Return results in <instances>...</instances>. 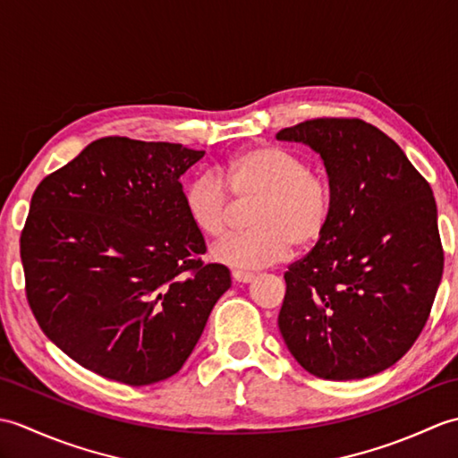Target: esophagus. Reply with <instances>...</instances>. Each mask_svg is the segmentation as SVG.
<instances>
[{
    "label": "esophagus",
    "instance_id": "esophagus-1",
    "mask_svg": "<svg viewBox=\"0 0 458 458\" xmlns=\"http://www.w3.org/2000/svg\"><path fill=\"white\" fill-rule=\"evenodd\" d=\"M232 277H234V281H238V284H251V281L256 279V276L248 274V271H234Z\"/></svg>",
    "mask_w": 458,
    "mask_h": 458
}]
</instances>
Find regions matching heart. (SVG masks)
<instances>
[{"instance_id":"obj_1","label":"heart","mask_w":458,"mask_h":458,"mask_svg":"<svg viewBox=\"0 0 458 458\" xmlns=\"http://www.w3.org/2000/svg\"><path fill=\"white\" fill-rule=\"evenodd\" d=\"M230 196L240 207L256 202L250 216L254 232L212 250L214 259L236 269L274 266L293 246H317L333 218L335 199L327 174L277 145L240 151L218 171V179L200 174L184 189V210L199 234L222 240L234 230L236 207Z\"/></svg>"}]
</instances>
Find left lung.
Returning a JSON list of instances; mask_svg holds the SVG:
<instances>
[{
  "instance_id": "8db88e82",
  "label": "left lung",
  "mask_w": 458,
  "mask_h": 458,
  "mask_svg": "<svg viewBox=\"0 0 458 458\" xmlns=\"http://www.w3.org/2000/svg\"><path fill=\"white\" fill-rule=\"evenodd\" d=\"M276 138L320 155L335 199L325 236L285 271L281 336L317 377L384 372L421 335L441 284L429 182L400 145L358 118L307 120Z\"/></svg>"
}]
</instances>
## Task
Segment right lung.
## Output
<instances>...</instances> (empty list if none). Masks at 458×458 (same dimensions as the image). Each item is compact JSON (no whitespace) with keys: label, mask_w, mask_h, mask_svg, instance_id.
<instances>
[{"label":"right lung","mask_w":458,"mask_h":458,"mask_svg":"<svg viewBox=\"0 0 458 458\" xmlns=\"http://www.w3.org/2000/svg\"><path fill=\"white\" fill-rule=\"evenodd\" d=\"M202 155L102 138L35 189L21 232L29 307L90 372L128 386L177 374L228 291L182 202L181 174Z\"/></svg>","instance_id":"1"}]
</instances>
